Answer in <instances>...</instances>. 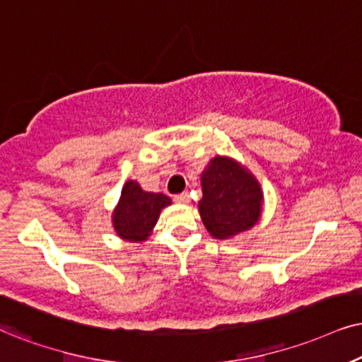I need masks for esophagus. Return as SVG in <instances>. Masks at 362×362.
<instances>
[{
    "label": "esophagus",
    "instance_id": "1",
    "mask_svg": "<svg viewBox=\"0 0 362 362\" xmlns=\"http://www.w3.org/2000/svg\"><path fill=\"white\" fill-rule=\"evenodd\" d=\"M173 200H175L177 204H189L190 202V195L187 194V192H182V194L173 197Z\"/></svg>",
    "mask_w": 362,
    "mask_h": 362
}]
</instances>
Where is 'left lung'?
Wrapping results in <instances>:
<instances>
[{
	"mask_svg": "<svg viewBox=\"0 0 362 362\" xmlns=\"http://www.w3.org/2000/svg\"><path fill=\"white\" fill-rule=\"evenodd\" d=\"M199 212L210 235L230 239L249 230L262 212L264 194L259 182L235 160L215 157L200 177Z\"/></svg>",
	"mask_w": 362,
	"mask_h": 362,
	"instance_id": "1",
	"label": "left lung"
}]
</instances>
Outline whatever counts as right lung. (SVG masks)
<instances>
[{
  "label": "right lung",
  "mask_w": 362,
  "mask_h": 362,
  "mask_svg": "<svg viewBox=\"0 0 362 362\" xmlns=\"http://www.w3.org/2000/svg\"><path fill=\"white\" fill-rule=\"evenodd\" d=\"M170 204L167 195L145 192L135 180H128L123 185L120 202L113 212V227L122 239L145 240L157 223L160 210Z\"/></svg>",
  "instance_id": "right-lung-1"
}]
</instances>
